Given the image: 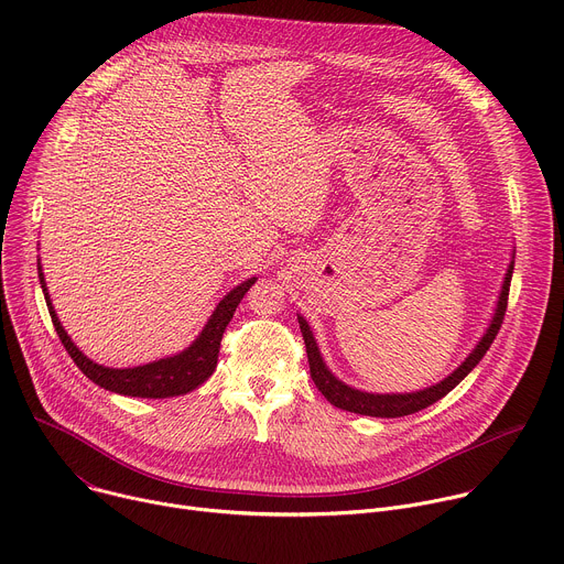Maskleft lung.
I'll return each instance as SVG.
<instances>
[{
  "mask_svg": "<svg viewBox=\"0 0 564 564\" xmlns=\"http://www.w3.org/2000/svg\"><path fill=\"white\" fill-rule=\"evenodd\" d=\"M513 259L507 268L505 281H502V290L496 303V312L491 316V324L485 330V335L479 337V341L475 344V348L468 352V357L442 381L422 388V390H413V392H366L359 388H352L348 383H344L339 377L333 375V370L326 366L324 357H321V350L316 346V339L307 326V321L296 314L299 318V328L305 341V352H307V364H310V377L314 381V386L321 390L333 406L348 411V413H357V415H368V417H404V415H413L417 411L429 409L435 401H440L444 394H448L479 361L481 357L487 355V350L491 348L496 335L500 333L502 318L507 312V299H509V285H511V276H513Z\"/></svg>",
  "mask_w": 564,
  "mask_h": 564,
  "instance_id": "8db88e82",
  "label": "left lung"
}]
</instances>
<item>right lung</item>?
<instances>
[{
	"label": "right lung",
	"mask_w": 564,
	"mask_h": 564,
	"mask_svg": "<svg viewBox=\"0 0 564 564\" xmlns=\"http://www.w3.org/2000/svg\"><path fill=\"white\" fill-rule=\"evenodd\" d=\"M37 276H40V285H42L48 312H51L55 333H57L62 346L66 348V352L70 355V359L75 361V366L105 390L127 394V397H144V399H167V397L187 394L194 388H198L203 381L209 379V375L216 370L223 333L231 321L240 299H243L246 292L257 283V276H252L243 283H238L234 290H229L220 299V303L216 305L212 316L207 318V324L200 330V335L178 355L149 361L142 366H133V368H109V366H102V364H96L94 359H89L70 341V337L62 328L59 318L55 314V307L51 303V294H48V288L44 281L40 259H37Z\"/></svg>",
	"instance_id": "obj_1"
}]
</instances>
